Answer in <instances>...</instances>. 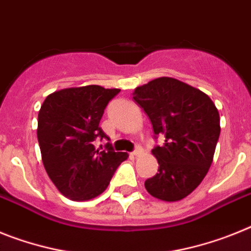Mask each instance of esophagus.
<instances>
[{
  "instance_id": "obj_1",
  "label": "esophagus",
  "mask_w": 251,
  "mask_h": 251,
  "mask_svg": "<svg viewBox=\"0 0 251 251\" xmlns=\"http://www.w3.org/2000/svg\"><path fill=\"white\" fill-rule=\"evenodd\" d=\"M131 154H132V155H134V156H140L141 154H143V148L138 147V148H136V149L134 150V151L131 152Z\"/></svg>"
}]
</instances>
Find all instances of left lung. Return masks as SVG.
<instances>
[{
  "mask_svg": "<svg viewBox=\"0 0 251 251\" xmlns=\"http://www.w3.org/2000/svg\"><path fill=\"white\" fill-rule=\"evenodd\" d=\"M132 96L155 136L164 139L151 150L158 173L145 180V188L162 201H180L200 186L212 164L221 130L219 111L206 93L171 77L136 87Z\"/></svg>",
  "mask_w": 251,
  "mask_h": 251,
  "instance_id": "left-lung-1",
  "label": "left lung"
}]
</instances>
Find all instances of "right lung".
Listing matches in <instances>:
<instances>
[{"label":"right lung","instance_id":"1","mask_svg":"<svg viewBox=\"0 0 251 251\" xmlns=\"http://www.w3.org/2000/svg\"><path fill=\"white\" fill-rule=\"evenodd\" d=\"M119 88L73 87L50 93L38 115V141L48 176L63 196L88 201L107 188L127 152L96 149V138H107L100 121Z\"/></svg>","mask_w":251,"mask_h":251}]
</instances>
